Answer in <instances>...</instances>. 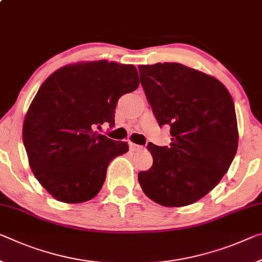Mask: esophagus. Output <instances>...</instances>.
<instances>
[{
    "mask_svg": "<svg viewBox=\"0 0 262 262\" xmlns=\"http://www.w3.org/2000/svg\"><path fill=\"white\" fill-rule=\"evenodd\" d=\"M143 147L142 146H139V144H135V143H133V142H130L129 143V149L132 151H139V150H141V149H142Z\"/></svg>",
    "mask_w": 262,
    "mask_h": 262,
    "instance_id": "obj_1",
    "label": "esophagus"
}]
</instances>
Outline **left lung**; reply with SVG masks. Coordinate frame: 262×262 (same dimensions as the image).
<instances>
[{
  "label": "left lung",
  "instance_id": "1",
  "mask_svg": "<svg viewBox=\"0 0 262 262\" xmlns=\"http://www.w3.org/2000/svg\"><path fill=\"white\" fill-rule=\"evenodd\" d=\"M141 85L171 143L149 142L152 165L139 172L157 204L185 206L204 197L227 172L238 148L233 99L217 79L178 63L139 66Z\"/></svg>",
  "mask_w": 262,
  "mask_h": 262
}]
</instances>
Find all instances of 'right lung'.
Returning a JSON list of instances; mask_svg holds the SVG:
<instances>
[{
  "mask_svg": "<svg viewBox=\"0 0 262 262\" xmlns=\"http://www.w3.org/2000/svg\"><path fill=\"white\" fill-rule=\"evenodd\" d=\"M139 85L134 65L107 60L64 66L41 84L24 119L23 143L35 177L57 201L97 196L108 164L128 144L94 128L113 127L118 100Z\"/></svg>",
  "mask_w": 262,
  "mask_h": 262,
  "instance_id": "right-lung-1",
  "label": "right lung"
}]
</instances>
